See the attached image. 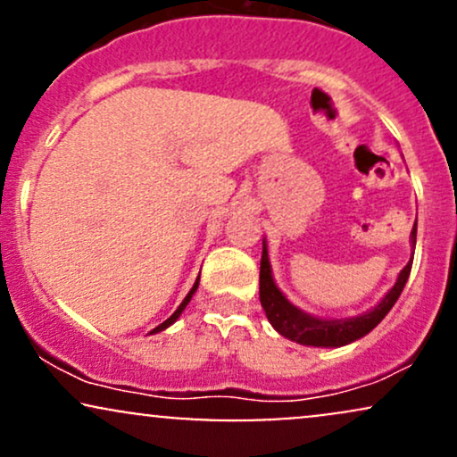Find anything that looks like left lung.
<instances>
[{
  "mask_svg": "<svg viewBox=\"0 0 457 457\" xmlns=\"http://www.w3.org/2000/svg\"><path fill=\"white\" fill-rule=\"evenodd\" d=\"M412 246L417 245V223H414L411 232ZM412 269V258L403 266L397 275V281L386 292L385 298L370 312L359 313L353 318H318L312 313L303 312L296 305L287 301L286 295L277 287L272 279V269L269 260V246L266 238L262 240V262H260V303L264 307L266 318L272 324L277 333L283 335L290 342L301 345H313V348H342L356 342V339L365 337L370 330H374L382 322V318L391 312L395 301L400 298L403 286H406L408 275Z\"/></svg>",
  "mask_w": 457,
  "mask_h": 457,
  "instance_id": "obj_1",
  "label": "left lung"
}]
</instances>
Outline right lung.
<instances>
[{"mask_svg":"<svg viewBox=\"0 0 457 457\" xmlns=\"http://www.w3.org/2000/svg\"><path fill=\"white\" fill-rule=\"evenodd\" d=\"M197 286H199V277H197V281H195V283H193L191 292H188V295L185 296V301H182V303H180V307H178V309H176V312H174V313H171V316L165 320V322H162V324H159V327H156L154 330H152V333H161V330H165L167 327H171V324H174V322H176V320H178V318H180V313H182V312H185V307L188 305V301H191V298H193V295H195Z\"/></svg>","mask_w":457,"mask_h":457,"instance_id":"add662e5","label":"right lung"}]
</instances>
